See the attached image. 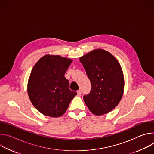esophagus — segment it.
Masks as SVG:
<instances>
[{"label": "esophagus", "instance_id": "obj_1", "mask_svg": "<svg viewBox=\"0 0 154 154\" xmlns=\"http://www.w3.org/2000/svg\"><path fill=\"white\" fill-rule=\"evenodd\" d=\"M77 93L78 96H80V95H81V94H82V91H81L80 90H77Z\"/></svg>", "mask_w": 154, "mask_h": 154}]
</instances>
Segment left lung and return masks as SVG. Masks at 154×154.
I'll return each mask as SVG.
<instances>
[{"mask_svg": "<svg viewBox=\"0 0 154 154\" xmlns=\"http://www.w3.org/2000/svg\"><path fill=\"white\" fill-rule=\"evenodd\" d=\"M91 83L90 94L83 100L96 115L110 112L118 105L124 93V79L121 65L109 52L95 49L79 59Z\"/></svg>", "mask_w": 154, "mask_h": 154, "instance_id": "8db88e82", "label": "left lung"}]
</instances>
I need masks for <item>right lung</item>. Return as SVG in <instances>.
Segmentation results:
<instances>
[{
  "label": "right lung",
  "instance_id": "add662e5",
  "mask_svg": "<svg viewBox=\"0 0 154 154\" xmlns=\"http://www.w3.org/2000/svg\"><path fill=\"white\" fill-rule=\"evenodd\" d=\"M72 60L60 55H46L30 73L27 92L32 103L44 115L57 118L66 111L77 93L69 88L64 74Z\"/></svg>",
  "mask_w": 154,
  "mask_h": 154
}]
</instances>
